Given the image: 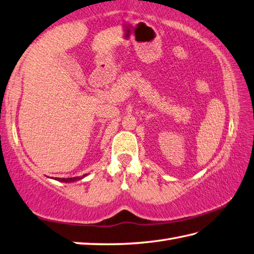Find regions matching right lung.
Listing matches in <instances>:
<instances>
[{
	"mask_svg": "<svg viewBox=\"0 0 254 254\" xmlns=\"http://www.w3.org/2000/svg\"><path fill=\"white\" fill-rule=\"evenodd\" d=\"M84 176H86V175H82L80 177H72V178H58V180H56V181L63 182V183H73V182H76V181L81 180V178H83Z\"/></svg>",
	"mask_w": 254,
	"mask_h": 254,
	"instance_id": "right-lung-1",
	"label": "right lung"
}]
</instances>
